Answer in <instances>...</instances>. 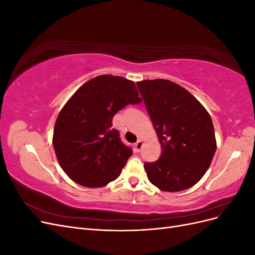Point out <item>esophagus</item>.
I'll list each match as a JSON object with an SVG mask.
<instances>
[{
    "instance_id": "34e87169",
    "label": "esophagus",
    "mask_w": 255,
    "mask_h": 255,
    "mask_svg": "<svg viewBox=\"0 0 255 255\" xmlns=\"http://www.w3.org/2000/svg\"><path fill=\"white\" fill-rule=\"evenodd\" d=\"M142 144H143L142 140H140V139H138V140H137V142L135 143V149H136V151H137V152H139V151L141 150V148H142Z\"/></svg>"
}]
</instances>
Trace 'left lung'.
I'll use <instances>...</instances> for the list:
<instances>
[{
	"instance_id": "1",
	"label": "left lung",
	"mask_w": 255,
	"mask_h": 255,
	"mask_svg": "<svg viewBox=\"0 0 255 255\" xmlns=\"http://www.w3.org/2000/svg\"><path fill=\"white\" fill-rule=\"evenodd\" d=\"M137 87L163 150L159 159L144 164L146 176L163 191L190 188L202 179L217 148L210 114L171 81L145 80Z\"/></svg>"
}]
</instances>
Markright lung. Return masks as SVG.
I'll list each match as a JSON object with an SVG mask.
<instances>
[{"instance_id": "obj_1", "label": "right lung", "mask_w": 255, "mask_h": 255, "mask_svg": "<svg viewBox=\"0 0 255 255\" xmlns=\"http://www.w3.org/2000/svg\"><path fill=\"white\" fill-rule=\"evenodd\" d=\"M141 99L134 82L99 75L81 86L58 114L53 146L60 167L72 181L102 187L117 179L132 149L113 128V118L128 104Z\"/></svg>"}]
</instances>
